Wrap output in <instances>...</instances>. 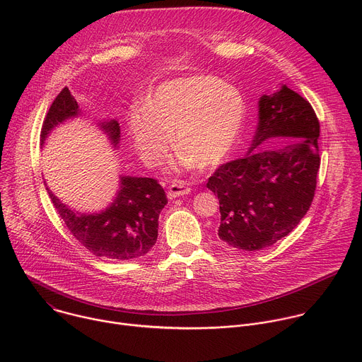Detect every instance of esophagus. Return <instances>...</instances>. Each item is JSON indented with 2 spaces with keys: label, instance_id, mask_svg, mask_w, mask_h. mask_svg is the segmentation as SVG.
<instances>
[{
  "label": "esophagus",
  "instance_id": "obj_1",
  "mask_svg": "<svg viewBox=\"0 0 362 362\" xmlns=\"http://www.w3.org/2000/svg\"><path fill=\"white\" fill-rule=\"evenodd\" d=\"M190 186L182 180H175L170 186H169V190H168V197L169 199H176L179 196H183V194H187L190 193Z\"/></svg>",
  "mask_w": 362,
  "mask_h": 362
}]
</instances>
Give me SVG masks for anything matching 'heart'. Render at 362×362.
<instances>
[{
	"label": "heart",
	"mask_w": 362,
	"mask_h": 362,
	"mask_svg": "<svg viewBox=\"0 0 362 362\" xmlns=\"http://www.w3.org/2000/svg\"><path fill=\"white\" fill-rule=\"evenodd\" d=\"M246 120L243 94L215 76H190L160 84L147 105L129 109L126 122L147 165H158L173 143L177 168L208 169L235 148Z\"/></svg>",
	"instance_id": "heart-1"
}]
</instances>
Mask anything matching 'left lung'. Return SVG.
Listing matches in <instances>:
<instances>
[{"label": "left lung", "mask_w": 362, "mask_h": 362, "mask_svg": "<svg viewBox=\"0 0 362 362\" xmlns=\"http://www.w3.org/2000/svg\"><path fill=\"white\" fill-rule=\"evenodd\" d=\"M291 136L275 151L256 149ZM320 122L308 100L284 84L259 98V123L246 156L219 166L206 187L219 199V238L236 249L259 250L291 233L313 203L321 165Z\"/></svg>", "instance_id": "1"}]
</instances>
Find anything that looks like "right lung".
Masks as SVG:
<instances>
[{"mask_svg":"<svg viewBox=\"0 0 362 362\" xmlns=\"http://www.w3.org/2000/svg\"><path fill=\"white\" fill-rule=\"evenodd\" d=\"M80 113L76 98L64 87L44 119L40 134L41 146L56 126L78 117ZM98 126L117 147L120 143L119 123L106 120L100 122ZM47 192L73 236L93 255L109 261H130L150 252L158 240L159 215L168 203L163 187L151 177L122 176L113 203L98 214L74 212L48 187Z\"/></svg>","mask_w":362,"mask_h":362,"instance_id":"add662e5","label":"right lung"}]
</instances>
